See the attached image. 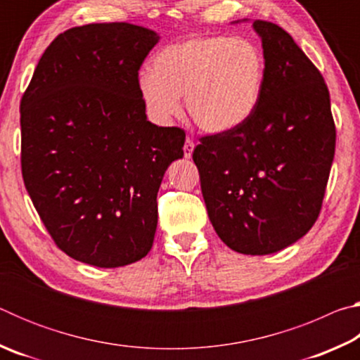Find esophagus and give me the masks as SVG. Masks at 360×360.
Returning <instances> with one entry per match:
<instances>
[{
    "mask_svg": "<svg viewBox=\"0 0 360 360\" xmlns=\"http://www.w3.org/2000/svg\"><path fill=\"white\" fill-rule=\"evenodd\" d=\"M193 148H195L193 141H192L191 138H187V139H186V143H184V157H186V158H191V157H192Z\"/></svg>",
    "mask_w": 360,
    "mask_h": 360,
    "instance_id": "1",
    "label": "esophagus"
}]
</instances>
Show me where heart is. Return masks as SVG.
Segmentation results:
<instances>
[{
    "instance_id": "heart-1",
    "label": "heart",
    "mask_w": 360,
    "mask_h": 360,
    "mask_svg": "<svg viewBox=\"0 0 360 360\" xmlns=\"http://www.w3.org/2000/svg\"><path fill=\"white\" fill-rule=\"evenodd\" d=\"M265 81L264 53L255 42L229 36H192L163 47L152 71L138 77L146 111L157 124L181 112L179 96L200 129H238L259 105Z\"/></svg>"
}]
</instances>
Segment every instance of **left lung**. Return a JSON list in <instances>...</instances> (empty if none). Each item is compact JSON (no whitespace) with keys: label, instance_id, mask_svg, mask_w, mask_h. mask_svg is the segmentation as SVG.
I'll return each instance as SVG.
<instances>
[{"label":"left lung","instance_id":"8db88e82","mask_svg":"<svg viewBox=\"0 0 360 360\" xmlns=\"http://www.w3.org/2000/svg\"><path fill=\"white\" fill-rule=\"evenodd\" d=\"M265 58L259 105L238 129L200 138L198 168L210 221L225 245L265 255L313 227L335 154L330 95L292 36L255 20Z\"/></svg>","mask_w":360,"mask_h":360}]
</instances>
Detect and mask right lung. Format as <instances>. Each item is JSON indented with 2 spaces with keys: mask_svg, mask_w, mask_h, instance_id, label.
Masks as SVG:
<instances>
[{
  "mask_svg": "<svg viewBox=\"0 0 360 360\" xmlns=\"http://www.w3.org/2000/svg\"><path fill=\"white\" fill-rule=\"evenodd\" d=\"M149 28L90 23L58 34L20 101L22 176L49 235L84 264L141 260L157 229V192L186 133L148 120L138 71Z\"/></svg>",
  "mask_w": 360,
  "mask_h": 360,
  "instance_id": "obj_1",
  "label": "right lung"
}]
</instances>
